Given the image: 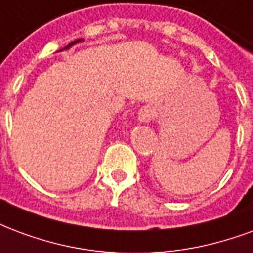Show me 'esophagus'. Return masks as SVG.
Listing matches in <instances>:
<instances>
[{"mask_svg": "<svg viewBox=\"0 0 253 253\" xmlns=\"http://www.w3.org/2000/svg\"><path fill=\"white\" fill-rule=\"evenodd\" d=\"M155 115H157V110L154 106H145L141 108V111L138 114V119L142 123H149Z\"/></svg>", "mask_w": 253, "mask_h": 253, "instance_id": "34e87169", "label": "esophagus"}]
</instances>
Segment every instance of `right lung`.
I'll return each instance as SVG.
<instances>
[{"label":"right lung","mask_w":253,"mask_h":253,"mask_svg":"<svg viewBox=\"0 0 253 253\" xmlns=\"http://www.w3.org/2000/svg\"><path fill=\"white\" fill-rule=\"evenodd\" d=\"M82 41H83V39H78V40L72 41V42H71V44H68V45L65 46V48H63V49H61V50H64V49H69V48H71V46H72V45H75V44H78V42H82Z\"/></svg>","instance_id":"1"}]
</instances>
